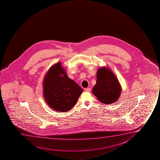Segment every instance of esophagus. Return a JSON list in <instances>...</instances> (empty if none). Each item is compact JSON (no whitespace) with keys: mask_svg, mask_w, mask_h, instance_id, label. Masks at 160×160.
Listing matches in <instances>:
<instances>
[{"mask_svg":"<svg viewBox=\"0 0 160 160\" xmlns=\"http://www.w3.org/2000/svg\"><path fill=\"white\" fill-rule=\"evenodd\" d=\"M85 91L86 92H91V89L90 88H86L85 89Z\"/></svg>","mask_w":160,"mask_h":160,"instance_id":"1","label":"esophagus"}]
</instances>
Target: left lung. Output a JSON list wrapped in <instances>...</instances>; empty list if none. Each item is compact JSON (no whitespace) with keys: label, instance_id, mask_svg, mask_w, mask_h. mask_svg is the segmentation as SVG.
<instances>
[{"label":"left lung","instance_id":"obj_1","mask_svg":"<svg viewBox=\"0 0 160 160\" xmlns=\"http://www.w3.org/2000/svg\"><path fill=\"white\" fill-rule=\"evenodd\" d=\"M121 87L114 73L105 67L97 70L96 85L92 93L99 101L105 104L115 102L120 96Z\"/></svg>","mask_w":160,"mask_h":160}]
</instances>
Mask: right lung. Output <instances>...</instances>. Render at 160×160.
<instances>
[{"label": "right lung", "instance_id": "obj_1", "mask_svg": "<svg viewBox=\"0 0 160 160\" xmlns=\"http://www.w3.org/2000/svg\"><path fill=\"white\" fill-rule=\"evenodd\" d=\"M82 89L68 78L58 62L52 66L44 78L43 94L50 107L56 111L67 112L77 103Z\"/></svg>", "mask_w": 160, "mask_h": 160}]
</instances>
